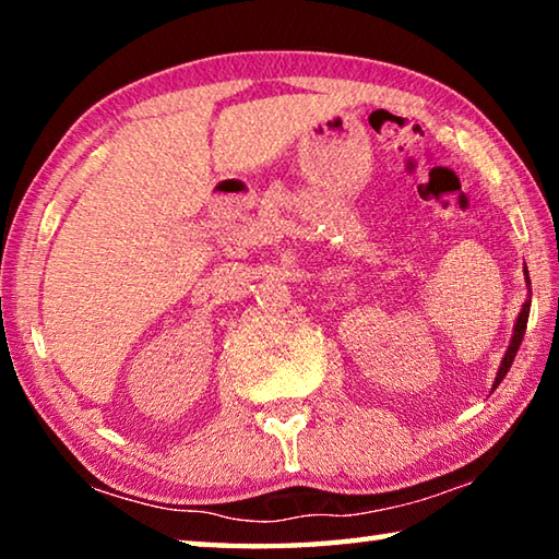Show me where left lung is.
<instances>
[{
	"mask_svg": "<svg viewBox=\"0 0 559 559\" xmlns=\"http://www.w3.org/2000/svg\"><path fill=\"white\" fill-rule=\"evenodd\" d=\"M525 273H527V271H525ZM527 313H530V302H525L523 310H520L518 323H515V333H513V340H510V347H508V353H506V357H503V362H500V370H498V377H496V384L503 382V377L508 374L510 365H513L518 347H520V343H523V335H525V328H527Z\"/></svg>",
	"mask_w": 559,
	"mask_h": 559,
	"instance_id": "left-lung-1",
	"label": "left lung"
}]
</instances>
